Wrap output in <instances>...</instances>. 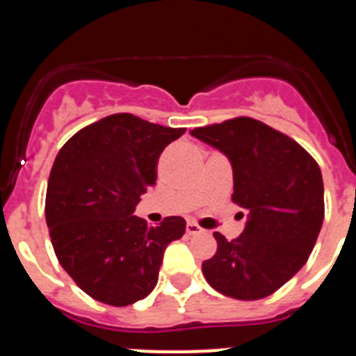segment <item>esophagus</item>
Here are the masks:
<instances>
[{"mask_svg": "<svg viewBox=\"0 0 356 356\" xmlns=\"http://www.w3.org/2000/svg\"><path fill=\"white\" fill-rule=\"evenodd\" d=\"M185 229H187L188 235H196V234H201V232H203V228H201V226H197L196 222H193V221L187 222Z\"/></svg>", "mask_w": 356, "mask_h": 356, "instance_id": "obj_1", "label": "esophagus"}]
</instances>
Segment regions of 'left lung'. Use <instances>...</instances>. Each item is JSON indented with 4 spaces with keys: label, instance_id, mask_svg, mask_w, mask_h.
Listing matches in <instances>:
<instances>
[{
    "label": "left lung",
    "instance_id": "obj_1",
    "mask_svg": "<svg viewBox=\"0 0 356 356\" xmlns=\"http://www.w3.org/2000/svg\"><path fill=\"white\" fill-rule=\"evenodd\" d=\"M196 139L226 155L232 200L248 210L234 241L213 234L217 251L201 269L221 294L242 301L278 291L307 264L325 219V187L316 160L282 131L251 118L194 128Z\"/></svg>",
    "mask_w": 356,
    "mask_h": 356
}]
</instances>
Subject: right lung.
Returning <instances> with one entry per match:
<instances>
[{"label": "right lung", "mask_w": 356, "mask_h": 356, "mask_svg": "<svg viewBox=\"0 0 356 356\" xmlns=\"http://www.w3.org/2000/svg\"><path fill=\"white\" fill-rule=\"evenodd\" d=\"M185 128L160 127L131 114L92 122L64 144L48 180L46 222L53 250L83 292L114 307L155 289L163 251L185 234V219L147 226L134 216L156 184L163 147Z\"/></svg>", "instance_id": "obj_1"}]
</instances>
